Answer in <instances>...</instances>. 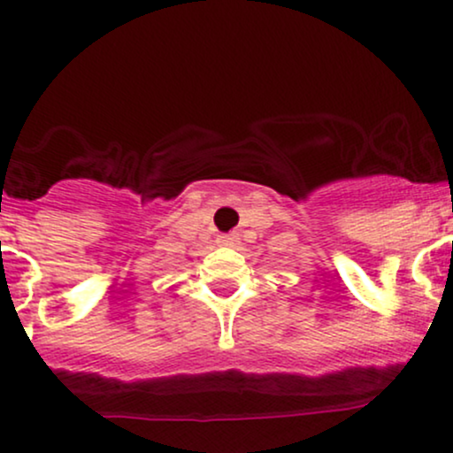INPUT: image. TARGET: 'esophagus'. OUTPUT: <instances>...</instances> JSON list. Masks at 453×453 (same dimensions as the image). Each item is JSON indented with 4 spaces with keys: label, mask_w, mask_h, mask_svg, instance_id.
I'll return each instance as SVG.
<instances>
[{
    "label": "esophagus",
    "mask_w": 453,
    "mask_h": 453,
    "mask_svg": "<svg viewBox=\"0 0 453 453\" xmlns=\"http://www.w3.org/2000/svg\"><path fill=\"white\" fill-rule=\"evenodd\" d=\"M217 243L221 245V248H234V245L239 243V239H236L234 234H221L217 239Z\"/></svg>",
    "instance_id": "esophagus-1"
}]
</instances>
